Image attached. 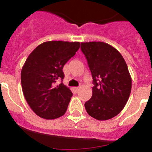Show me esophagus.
Listing matches in <instances>:
<instances>
[{
  "label": "esophagus",
  "instance_id": "34e87169",
  "mask_svg": "<svg viewBox=\"0 0 152 152\" xmlns=\"http://www.w3.org/2000/svg\"><path fill=\"white\" fill-rule=\"evenodd\" d=\"M73 89H74L75 91H76V92H78V91H79V87H75L74 88H73Z\"/></svg>",
  "mask_w": 152,
  "mask_h": 152
}]
</instances>
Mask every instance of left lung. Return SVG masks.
<instances>
[{
	"mask_svg": "<svg viewBox=\"0 0 152 152\" xmlns=\"http://www.w3.org/2000/svg\"><path fill=\"white\" fill-rule=\"evenodd\" d=\"M94 86L85 102L87 113L99 121L111 119L121 112L132 89V78L120 52L103 42H81Z\"/></svg>",
	"mask_w": 152,
	"mask_h": 152,
	"instance_id": "8db88e82",
	"label": "left lung"
}]
</instances>
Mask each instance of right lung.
<instances>
[{"label":"right lung","mask_w":152,"mask_h":152,"mask_svg":"<svg viewBox=\"0 0 152 152\" xmlns=\"http://www.w3.org/2000/svg\"><path fill=\"white\" fill-rule=\"evenodd\" d=\"M79 42L48 41L29 54L21 70V85L27 103L42 118L52 120L63 115L73 93L63 83L65 63L79 50Z\"/></svg>","instance_id":"right-lung-1"}]
</instances>
